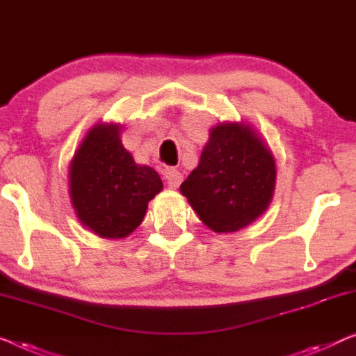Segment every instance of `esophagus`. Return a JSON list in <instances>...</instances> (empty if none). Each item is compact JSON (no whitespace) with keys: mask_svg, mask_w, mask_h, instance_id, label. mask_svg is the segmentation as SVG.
<instances>
[{"mask_svg":"<svg viewBox=\"0 0 356 356\" xmlns=\"http://www.w3.org/2000/svg\"><path fill=\"white\" fill-rule=\"evenodd\" d=\"M164 179H166L169 188H177L180 182H182V174H180L177 169H166V171H164Z\"/></svg>","mask_w":356,"mask_h":356,"instance_id":"obj_1","label":"esophagus"}]
</instances>
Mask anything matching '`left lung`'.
I'll return each mask as SVG.
<instances>
[{
    "label": "left lung",
    "instance_id": "left-lung-1",
    "mask_svg": "<svg viewBox=\"0 0 356 356\" xmlns=\"http://www.w3.org/2000/svg\"><path fill=\"white\" fill-rule=\"evenodd\" d=\"M275 187L277 161L261 132L246 121H224L209 129L180 193L208 229L233 233L268 209Z\"/></svg>",
    "mask_w": 356,
    "mask_h": 356
}]
</instances>
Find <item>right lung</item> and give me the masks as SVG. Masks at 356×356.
Segmentation results:
<instances>
[{"label": "right lung", "instance_id": "obj_1", "mask_svg": "<svg viewBox=\"0 0 356 356\" xmlns=\"http://www.w3.org/2000/svg\"><path fill=\"white\" fill-rule=\"evenodd\" d=\"M123 124L95 123L68 164V195L79 224L100 238L121 240L144 220L161 177L137 164L121 142Z\"/></svg>", "mask_w": 356, "mask_h": 356}]
</instances>
